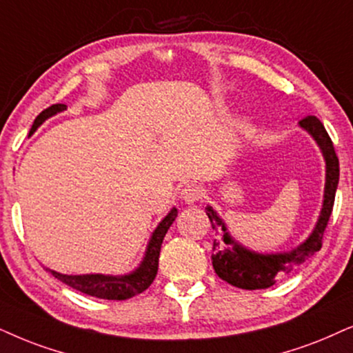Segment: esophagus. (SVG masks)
I'll return each mask as SVG.
<instances>
[{"label": "esophagus", "mask_w": 353, "mask_h": 353, "mask_svg": "<svg viewBox=\"0 0 353 353\" xmlns=\"http://www.w3.org/2000/svg\"><path fill=\"white\" fill-rule=\"evenodd\" d=\"M202 195H203L202 187L197 184H187L184 189L181 190V199L187 203L197 202V200L202 199Z\"/></svg>", "instance_id": "esophagus-1"}]
</instances>
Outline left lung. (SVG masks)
<instances>
[{"label": "left lung", "instance_id": "1", "mask_svg": "<svg viewBox=\"0 0 353 353\" xmlns=\"http://www.w3.org/2000/svg\"><path fill=\"white\" fill-rule=\"evenodd\" d=\"M300 125L305 130L313 135L318 141L319 148L323 150L325 159V189H324V203L321 210V216L313 234L307 238L300 248L293 249L292 252L283 254H256L248 251L239 244H236L233 238L226 231L225 223L216 216L212 207H207V215L212 223V228L216 231L218 238L213 243L212 264L216 275L221 280L228 282L233 287L243 290H261L269 288L275 282L296 267H300L307 257L313 256L323 248L324 231L331 218L334 199H336V189L339 184V158L334 150L331 137L325 132L323 122L314 115L300 120Z\"/></svg>", "mask_w": 353, "mask_h": 353}]
</instances>
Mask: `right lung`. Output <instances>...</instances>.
I'll list each match as a JSON object with an SVG mask.
<instances>
[{
    "label": "right lung",
    "instance_id": "obj_1",
    "mask_svg": "<svg viewBox=\"0 0 353 353\" xmlns=\"http://www.w3.org/2000/svg\"><path fill=\"white\" fill-rule=\"evenodd\" d=\"M65 104H53L47 109H43L34 120L30 133L37 130L39 125H42L48 117L55 115L57 112L65 110ZM177 210L172 208L171 213L159 223L158 228L154 230L151 241L146 249V256L141 262V265L130 275L123 276H109V275H63L58 274L55 270H48L55 279L68 285V287L79 290L86 295L102 298V300H128V298L140 295L146 288L153 283L156 274H158V262H159V251L164 236H166L169 226L176 220Z\"/></svg>",
    "mask_w": 353,
    "mask_h": 353
}]
</instances>
